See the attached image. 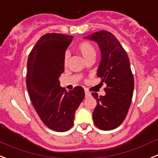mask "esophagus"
Here are the masks:
<instances>
[{"instance_id":"esophagus-1","label":"esophagus","mask_w":158,"mask_h":158,"mask_svg":"<svg viewBox=\"0 0 158 158\" xmlns=\"http://www.w3.org/2000/svg\"><path fill=\"white\" fill-rule=\"evenodd\" d=\"M85 94H86V97H88V96H90V94H91L89 93V92L88 91V90L85 89Z\"/></svg>"}]
</instances>
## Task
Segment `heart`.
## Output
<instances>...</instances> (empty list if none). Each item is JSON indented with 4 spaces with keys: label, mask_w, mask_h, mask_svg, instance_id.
<instances>
[{
    "label": "heart",
    "mask_w": 158,
    "mask_h": 158,
    "mask_svg": "<svg viewBox=\"0 0 158 158\" xmlns=\"http://www.w3.org/2000/svg\"><path fill=\"white\" fill-rule=\"evenodd\" d=\"M77 49L85 60L88 59L89 57L93 56V55L96 54V50H95L94 47L91 44L89 43V42H81L80 44L78 45ZM68 58H69V55L65 54L64 56L65 64H66L67 60H68Z\"/></svg>",
    "instance_id": "heart-1"
}]
</instances>
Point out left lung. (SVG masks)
<instances>
[{
	"instance_id": "1",
	"label": "left lung",
	"mask_w": 158,
	"mask_h": 158,
	"mask_svg": "<svg viewBox=\"0 0 158 158\" xmlns=\"http://www.w3.org/2000/svg\"><path fill=\"white\" fill-rule=\"evenodd\" d=\"M97 42L101 51V60L97 71L101 85L106 84V95L98 98L93 112L94 123L99 129L110 131L119 127L126 118L134 91V77L127 53L112 33L106 31L84 37Z\"/></svg>"
}]
</instances>
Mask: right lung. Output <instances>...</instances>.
<instances>
[{"instance_id": "obj_1", "label": "right lung", "mask_w": 158, "mask_h": 158, "mask_svg": "<svg viewBox=\"0 0 158 158\" xmlns=\"http://www.w3.org/2000/svg\"><path fill=\"white\" fill-rule=\"evenodd\" d=\"M72 38L61 34H46L28 56L27 88L30 98L42 121L55 131H66L73 126L76 111L85 97L82 86L66 91L60 84L65 52Z\"/></svg>"}]
</instances>
